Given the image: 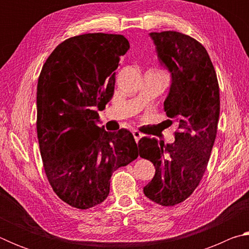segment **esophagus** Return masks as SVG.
Instances as JSON below:
<instances>
[{"label":"esophagus","mask_w":249,"mask_h":249,"mask_svg":"<svg viewBox=\"0 0 249 249\" xmlns=\"http://www.w3.org/2000/svg\"><path fill=\"white\" fill-rule=\"evenodd\" d=\"M133 136L135 138V141H136V142H138V141L142 137V134L141 132H138V130H133Z\"/></svg>","instance_id":"34e87169"}]
</instances>
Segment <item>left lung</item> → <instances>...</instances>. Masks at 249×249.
I'll return each instance as SVG.
<instances>
[{"label": "left lung", "mask_w": 249, "mask_h": 249, "mask_svg": "<svg viewBox=\"0 0 249 249\" xmlns=\"http://www.w3.org/2000/svg\"><path fill=\"white\" fill-rule=\"evenodd\" d=\"M159 61L171 73L163 102L168 120L178 124L175 142L142 137L138 154L154 163L153 180L145 196L162 206L183 202L196 190L208 167L217 133L220 88L206 49L179 32L150 33Z\"/></svg>", "instance_id": "obj_1"}]
</instances>
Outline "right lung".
<instances>
[{"mask_svg":"<svg viewBox=\"0 0 249 249\" xmlns=\"http://www.w3.org/2000/svg\"><path fill=\"white\" fill-rule=\"evenodd\" d=\"M128 49L123 35L83 34L59 44L40 71L36 126L45 174L54 193L73 208L102 203L113 172L138 157L129 130L109 133L95 124Z\"/></svg>","mask_w":249,"mask_h":249,"instance_id":"obj_1","label":"right lung"}]
</instances>
